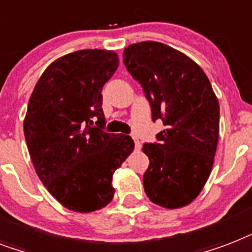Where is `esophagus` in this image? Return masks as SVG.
I'll return each mask as SVG.
<instances>
[{
	"mask_svg": "<svg viewBox=\"0 0 252 252\" xmlns=\"http://www.w3.org/2000/svg\"><path fill=\"white\" fill-rule=\"evenodd\" d=\"M133 140H134V147H136V150H140V149H141L140 140H138V138H136V137H134Z\"/></svg>",
	"mask_w": 252,
	"mask_h": 252,
	"instance_id": "esophagus-1",
	"label": "esophagus"
}]
</instances>
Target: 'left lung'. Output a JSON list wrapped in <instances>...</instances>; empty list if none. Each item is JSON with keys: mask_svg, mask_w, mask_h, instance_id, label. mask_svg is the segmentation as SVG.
<instances>
[{"mask_svg": "<svg viewBox=\"0 0 252 252\" xmlns=\"http://www.w3.org/2000/svg\"><path fill=\"white\" fill-rule=\"evenodd\" d=\"M126 71L142 87L153 120L165 129L144 144L150 164L144 188L153 203L180 208L203 189L219 141V101L203 69L168 45L144 41L124 49Z\"/></svg>", "mask_w": 252, "mask_h": 252, "instance_id": "8db88e82", "label": "left lung"}]
</instances>
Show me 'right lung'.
Returning <instances> with one entry per match:
<instances>
[{
  "mask_svg": "<svg viewBox=\"0 0 252 252\" xmlns=\"http://www.w3.org/2000/svg\"><path fill=\"white\" fill-rule=\"evenodd\" d=\"M118 66L115 52L69 53L45 69L28 102L24 137L36 173L72 211L92 212L111 202L112 175L134 149L130 136L102 130L101 92Z\"/></svg>",
  "mask_w": 252,
  "mask_h": 252,
  "instance_id": "right-lung-1",
  "label": "right lung"
}]
</instances>
